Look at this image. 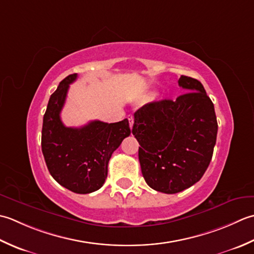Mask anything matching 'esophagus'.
<instances>
[{"label":"esophagus","instance_id":"obj_1","mask_svg":"<svg viewBox=\"0 0 254 254\" xmlns=\"http://www.w3.org/2000/svg\"><path fill=\"white\" fill-rule=\"evenodd\" d=\"M128 121H129V126H130V128L132 129V127H133V123H134L133 116H132V115H129V116H128Z\"/></svg>","mask_w":254,"mask_h":254}]
</instances>
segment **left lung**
<instances>
[{"instance_id":"8db88e82","label":"left lung","mask_w":254,"mask_h":254,"mask_svg":"<svg viewBox=\"0 0 254 254\" xmlns=\"http://www.w3.org/2000/svg\"><path fill=\"white\" fill-rule=\"evenodd\" d=\"M186 93L177 100L143 105L134 113L132 134L138 140L141 172L150 188L175 194L190 188L208 168L216 144L214 104L203 84L181 75Z\"/></svg>"}]
</instances>
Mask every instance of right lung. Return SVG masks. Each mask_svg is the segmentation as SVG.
I'll use <instances>...</instances> for the list:
<instances>
[{"mask_svg":"<svg viewBox=\"0 0 254 254\" xmlns=\"http://www.w3.org/2000/svg\"><path fill=\"white\" fill-rule=\"evenodd\" d=\"M76 77V73L66 76L49 98L41 130V150L57 182L71 192L89 194L104 184L108 161L130 134V128L127 118L112 124L93 121L79 128L64 126L60 113L69 85Z\"/></svg>","mask_w":254,"mask_h":254,"instance_id":"add662e5","label":"right lung"}]
</instances>
